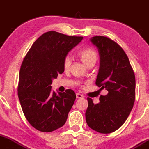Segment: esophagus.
<instances>
[{"instance_id": "obj_1", "label": "esophagus", "mask_w": 149, "mask_h": 149, "mask_svg": "<svg viewBox=\"0 0 149 149\" xmlns=\"http://www.w3.org/2000/svg\"><path fill=\"white\" fill-rule=\"evenodd\" d=\"M76 97H77V99H81V98H83V97H84V96H83L82 94H81L79 93H77L76 94Z\"/></svg>"}]
</instances>
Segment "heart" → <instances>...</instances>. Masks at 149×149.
I'll return each mask as SVG.
<instances>
[{
  "label": "heart",
  "mask_w": 149,
  "mask_h": 149,
  "mask_svg": "<svg viewBox=\"0 0 149 149\" xmlns=\"http://www.w3.org/2000/svg\"><path fill=\"white\" fill-rule=\"evenodd\" d=\"M77 55L87 66L91 65V64L94 65L97 62V58H98L97 52L91 47H83L78 51ZM71 63V58L69 56H66L63 60L64 69L66 70H68L70 68Z\"/></svg>",
  "instance_id": "heart-1"
}]
</instances>
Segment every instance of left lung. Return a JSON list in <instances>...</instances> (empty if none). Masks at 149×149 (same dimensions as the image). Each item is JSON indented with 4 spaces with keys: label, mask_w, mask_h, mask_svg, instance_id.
<instances>
[{
    "label": "left lung",
    "mask_w": 149,
    "mask_h": 149,
    "mask_svg": "<svg viewBox=\"0 0 149 149\" xmlns=\"http://www.w3.org/2000/svg\"><path fill=\"white\" fill-rule=\"evenodd\" d=\"M92 42L98 48L100 66L96 79L100 90L108 94L101 95L100 103L87 98L85 113L87 125L101 134L117 130L127 119L136 97L135 74L124 49L105 36H94Z\"/></svg>",
    "instance_id": "obj_1"
}]
</instances>
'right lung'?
<instances>
[{
  "label": "right lung",
  "mask_w": 149,
  "mask_h": 149,
  "mask_svg": "<svg viewBox=\"0 0 149 149\" xmlns=\"http://www.w3.org/2000/svg\"><path fill=\"white\" fill-rule=\"evenodd\" d=\"M82 38L47 32L35 41L24 57L17 95L26 119L40 132H53L66 122L76 94L72 89L57 94L51 90V84L65 70L64 58Z\"/></svg>",
  "instance_id": "add662e5"
}]
</instances>
